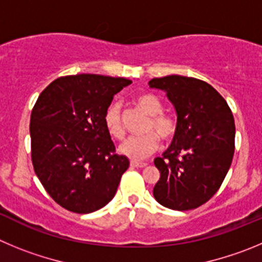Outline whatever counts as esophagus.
<instances>
[{
  "label": "esophagus",
  "instance_id": "obj_1",
  "mask_svg": "<svg viewBox=\"0 0 262 262\" xmlns=\"http://www.w3.org/2000/svg\"><path fill=\"white\" fill-rule=\"evenodd\" d=\"M130 166L136 167V168H143V167L147 166V163H145V162H136V160H132Z\"/></svg>",
  "mask_w": 262,
  "mask_h": 262
}]
</instances>
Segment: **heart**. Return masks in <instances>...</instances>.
<instances>
[{
	"label": "heart",
	"instance_id": "obj_1",
	"mask_svg": "<svg viewBox=\"0 0 262 262\" xmlns=\"http://www.w3.org/2000/svg\"><path fill=\"white\" fill-rule=\"evenodd\" d=\"M134 102L146 115H148V120H146L142 128L145 133L129 137L120 146V152L130 158L132 160H140L157 151L159 147L158 136L163 142H171L178 132V124L173 117L162 112L163 111L162 103L152 94H141L137 96ZM104 125L108 133L116 140H121L125 136L121 107L117 102L111 103L105 110Z\"/></svg>",
	"mask_w": 262,
	"mask_h": 262
}]
</instances>
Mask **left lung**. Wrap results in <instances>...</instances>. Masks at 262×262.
<instances>
[{"label": "left lung", "mask_w": 262, "mask_h": 262, "mask_svg": "<svg viewBox=\"0 0 262 262\" xmlns=\"http://www.w3.org/2000/svg\"><path fill=\"white\" fill-rule=\"evenodd\" d=\"M167 93L178 114L171 146L154 164L160 172L154 197L172 210H192L218 192L235 151V121L223 96L206 82L167 75L148 82Z\"/></svg>", "instance_id": "8db88e82"}]
</instances>
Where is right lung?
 Returning a JSON list of instances; mask_svg holds the SVG:
<instances>
[{
  "instance_id": "obj_1",
  "label": "right lung",
  "mask_w": 262,
  "mask_h": 262,
  "mask_svg": "<svg viewBox=\"0 0 262 262\" xmlns=\"http://www.w3.org/2000/svg\"><path fill=\"white\" fill-rule=\"evenodd\" d=\"M130 83L107 75H67L37 98L30 121L32 166L47 193L63 209L93 213L116 194L129 159L116 154L104 112Z\"/></svg>"
}]
</instances>
